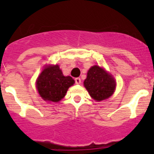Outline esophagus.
<instances>
[{
	"mask_svg": "<svg viewBox=\"0 0 154 154\" xmlns=\"http://www.w3.org/2000/svg\"><path fill=\"white\" fill-rule=\"evenodd\" d=\"M75 82L76 84H80L81 83V79L80 78H75Z\"/></svg>",
	"mask_w": 154,
	"mask_h": 154,
	"instance_id": "obj_1",
	"label": "esophagus"
}]
</instances>
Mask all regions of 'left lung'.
<instances>
[{
	"label": "left lung",
	"mask_w": 154,
	"mask_h": 154,
	"mask_svg": "<svg viewBox=\"0 0 154 154\" xmlns=\"http://www.w3.org/2000/svg\"><path fill=\"white\" fill-rule=\"evenodd\" d=\"M84 85L92 99L102 101L112 96L116 82L111 75L98 65H94L88 71Z\"/></svg>",
	"instance_id": "8db88e82"
}]
</instances>
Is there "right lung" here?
Segmentation results:
<instances>
[{
	"mask_svg": "<svg viewBox=\"0 0 154 154\" xmlns=\"http://www.w3.org/2000/svg\"><path fill=\"white\" fill-rule=\"evenodd\" d=\"M71 76H64L58 65L45 67L38 76L36 87L44 100L58 103L65 96L68 89L74 84Z\"/></svg>",
	"mask_w": 154,
	"mask_h": 154,
	"instance_id": "right-lung-1",
	"label": "right lung"
}]
</instances>
